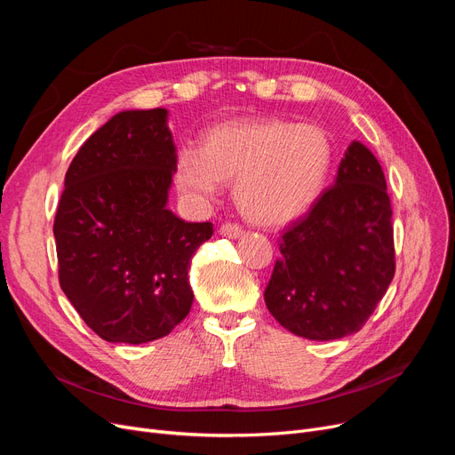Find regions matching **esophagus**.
I'll return each mask as SVG.
<instances>
[{
    "label": "esophagus",
    "mask_w": 455,
    "mask_h": 455,
    "mask_svg": "<svg viewBox=\"0 0 455 455\" xmlns=\"http://www.w3.org/2000/svg\"><path fill=\"white\" fill-rule=\"evenodd\" d=\"M220 234L225 237H230V240H235V237L243 235V228L237 223H225V225H221Z\"/></svg>",
    "instance_id": "obj_1"
}]
</instances>
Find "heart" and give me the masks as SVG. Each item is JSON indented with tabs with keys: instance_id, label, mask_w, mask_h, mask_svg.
I'll return each instance as SVG.
<instances>
[{
	"instance_id": "heart-1",
	"label": "heart",
	"mask_w": 455,
	"mask_h": 455,
	"mask_svg": "<svg viewBox=\"0 0 455 455\" xmlns=\"http://www.w3.org/2000/svg\"><path fill=\"white\" fill-rule=\"evenodd\" d=\"M333 160L328 134L288 119H234L212 127L203 148L182 146L173 180L191 203L206 204L221 182H234V201L258 225L297 220L324 189Z\"/></svg>"
}]
</instances>
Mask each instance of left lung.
Listing matches in <instances>:
<instances>
[{
  "label": "left lung",
  "mask_w": 455,
  "mask_h": 455,
  "mask_svg": "<svg viewBox=\"0 0 455 455\" xmlns=\"http://www.w3.org/2000/svg\"><path fill=\"white\" fill-rule=\"evenodd\" d=\"M393 210L376 156L352 141L333 186L283 232L264 299L295 336L360 331L395 276Z\"/></svg>",
  "instance_id": "1"
}]
</instances>
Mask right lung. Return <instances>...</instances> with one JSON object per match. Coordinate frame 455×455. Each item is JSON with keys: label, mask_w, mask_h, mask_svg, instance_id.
Listing matches in <instances>:
<instances>
[{"label": "right lung", "mask_w": 455, "mask_h": 455, "mask_svg": "<svg viewBox=\"0 0 455 455\" xmlns=\"http://www.w3.org/2000/svg\"><path fill=\"white\" fill-rule=\"evenodd\" d=\"M175 156L165 108L125 110L68 167L53 223L59 282L108 343L160 339L194 302L189 261L213 227L167 208Z\"/></svg>", "instance_id": "obj_1"}]
</instances>
